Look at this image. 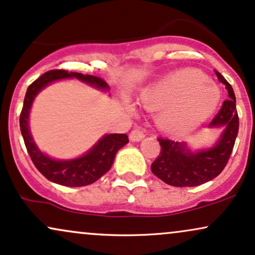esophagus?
I'll use <instances>...</instances> for the list:
<instances>
[{"instance_id": "obj_1", "label": "esophagus", "mask_w": 255, "mask_h": 255, "mask_svg": "<svg viewBox=\"0 0 255 255\" xmlns=\"http://www.w3.org/2000/svg\"><path fill=\"white\" fill-rule=\"evenodd\" d=\"M144 136L145 134L142 130H139V128H133L130 132V140L131 142H139V140L144 138Z\"/></svg>"}]
</instances>
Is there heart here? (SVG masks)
Listing matches in <instances>:
<instances>
[{"instance_id": "heart-1", "label": "heart", "mask_w": 255, "mask_h": 255, "mask_svg": "<svg viewBox=\"0 0 255 255\" xmlns=\"http://www.w3.org/2000/svg\"><path fill=\"white\" fill-rule=\"evenodd\" d=\"M221 100L216 83L197 69L170 73L140 93L146 110L158 111V127L168 132H186L210 117Z\"/></svg>"}]
</instances>
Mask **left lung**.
<instances>
[{
  "label": "left lung",
  "instance_id": "left-lung-1",
  "mask_svg": "<svg viewBox=\"0 0 255 255\" xmlns=\"http://www.w3.org/2000/svg\"><path fill=\"white\" fill-rule=\"evenodd\" d=\"M216 75L226 86L229 99L224 100L209 128H222V133L211 148L198 151L191 150L185 142L157 138L161 152L151 163V172L166 184L175 187L198 186L220 175L228 163L239 132V116L232 86L218 71Z\"/></svg>",
  "mask_w": 255,
  "mask_h": 255
}]
</instances>
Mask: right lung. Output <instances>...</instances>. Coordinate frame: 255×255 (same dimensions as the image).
Returning <instances> with one entry per match:
<instances>
[{
  "label": "right lung",
  "instance_id": "obj_1",
  "mask_svg": "<svg viewBox=\"0 0 255 255\" xmlns=\"http://www.w3.org/2000/svg\"><path fill=\"white\" fill-rule=\"evenodd\" d=\"M64 79H77L100 91L110 89L109 85L103 79L93 75L71 71L69 73L67 70L47 71L27 88L20 115V130L33 163L47 180L68 187L86 186L95 182L105 173L109 172L115 161L117 151L128 143V138L125 133L105 134L86 154L71 160H57L40 151L29 131L28 121L32 104L41 89L55 81Z\"/></svg>",
  "mask_w": 255,
  "mask_h": 255
}]
</instances>
